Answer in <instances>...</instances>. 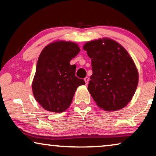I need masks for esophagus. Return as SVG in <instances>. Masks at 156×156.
<instances>
[{
	"mask_svg": "<svg viewBox=\"0 0 156 156\" xmlns=\"http://www.w3.org/2000/svg\"><path fill=\"white\" fill-rule=\"evenodd\" d=\"M84 81H85V84H86V85L88 84V82H89V77H87H87H85V78L84 79Z\"/></svg>",
	"mask_w": 156,
	"mask_h": 156,
	"instance_id": "34e87169",
	"label": "esophagus"
}]
</instances>
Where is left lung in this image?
<instances>
[{"label": "left lung", "mask_w": 156, "mask_h": 156, "mask_svg": "<svg viewBox=\"0 0 156 156\" xmlns=\"http://www.w3.org/2000/svg\"><path fill=\"white\" fill-rule=\"evenodd\" d=\"M84 50L91 59L93 72L88 90L98 106L111 112L126 106L138 82L137 69L127 51L107 38L87 42Z\"/></svg>", "instance_id": "8db88e82"}]
</instances>
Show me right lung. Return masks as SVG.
Returning a JSON list of instances; mask_svg holds the SVG:
<instances>
[{
	"label": "right lung",
	"instance_id": "add662e5",
	"mask_svg": "<svg viewBox=\"0 0 156 156\" xmlns=\"http://www.w3.org/2000/svg\"><path fill=\"white\" fill-rule=\"evenodd\" d=\"M80 51L74 42L58 41L49 44L40 53L32 88L36 101L45 110L65 112L76 88L85 84L75 76L76 65H70Z\"/></svg>",
	"mask_w": 156,
	"mask_h": 156
}]
</instances>
